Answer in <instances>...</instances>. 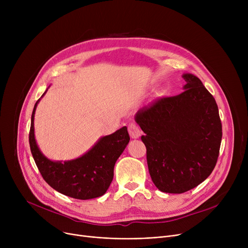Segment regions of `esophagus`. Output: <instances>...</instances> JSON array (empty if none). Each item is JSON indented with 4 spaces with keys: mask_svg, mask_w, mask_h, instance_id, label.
Segmentation results:
<instances>
[{
    "mask_svg": "<svg viewBox=\"0 0 248 248\" xmlns=\"http://www.w3.org/2000/svg\"><path fill=\"white\" fill-rule=\"evenodd\" d=\"M128 134L132 139H139L140 136V129L138 124L132 123L128 125Z\"/></svg>",
    "mask_w": 248,
    "mask_h": 248,
    "instance_id": "1",
    "label": "esophagus"
}]
</instances>
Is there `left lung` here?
Masks as SVG:
<instances>
[{"label":"left lung","instance_id":"8db88e82","mask_svg":"<svg viewBox=\"0 0 248 248\" xmlns=\"http://www.w3.org/2000/svg\"><path fill=\"white\" fill-rule=\"evenodd\" d=\"M184 91L142 108L135 121L142 132L155 186L181 194L197 187L215 168L222 139L217 103L197 76L182 75Z\"/></svg>","mask_w":248,"mask_h":248}]
</instances>
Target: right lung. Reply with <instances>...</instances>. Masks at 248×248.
Segmentation results:
<instances>
[{
    "label": "right lung",
    "mask_w": 248,
    "mask_h": 248,
    "mask_svg": "<svg viewBox=\"0 0 248 248\" xmlns=\"http://www.w3.org/2000/svg\"><path fill=\"white\" fill-rule=\"evenodd\" d=\"M41 98L35 103L32 112L29 142L43 179L54 190L71 198L88 200L102 196L113 179L115 162L129 141L127 127L123 126L113 134L99 138L93 148L76 159L64 162L50 160L39 149L35 139L34 116Z\"/></svg>",
    "instance_id": "1"
}]
</instances>
